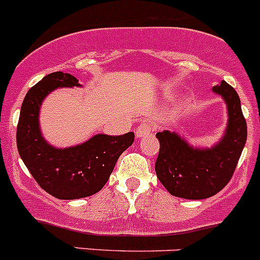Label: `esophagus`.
I'll return each instance as SVG.
<instances>
[{
	"label": "esophagus",
	"mask_w": 260,
	"mask_h": 260,
	"mask_svg": "<svg viewBox=\"0 0 260 260\" xmlns=\"http://www.w3.org/2000/svg\"><path fill=\"white\" fill-rule=\"evenodd\" d=\"M150 132H152V125L148 122H143L137 127L135 134H137L138 138H144L147 137L148 134H150Z\"/></svg>",
	"instance_id": "obj_1"
}]
</instances>
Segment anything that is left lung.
<instances>
[{"label": "left lung", "instance_id": "left-lung-1", "mask_svg": "<svg viewBox=\"0 0 260 260\" xmlns=\"http://www.w3.org/2000/svg\"><path fill=\"white\" fill-rule=\"evenodd\" d=\"M213 91L223 98L229 112L224 137L214 147L192 148L167 130L155 134L159 140L155 174L174 197L198 200L221 191L231 180L246 143L248 128L236 90L222 80Z\"/></svg>", "mask_w": 260, "mask_h": 260}]
</instances>
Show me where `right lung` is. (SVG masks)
<instances>
[{"label": "right lung", "instance_id": "obj_1", "mask_svg": "<svg viewBox=\"0 0 260 260\" xmlns=\"http://www.w3.org/2000/svg\"><path fill=\"white\" fill-rule=\"evenodd\" d=\"M80 86L70 74H48L29 89L17 123L19 154L39 186L57 199H79L100 191L118 157L134 143V133L118 137L98 134L80 145L58 149L43 139L39 128L42 101L56 88Z\"/></svg>", "mask_w": 260, "mask_h": 260}]
</instances>
